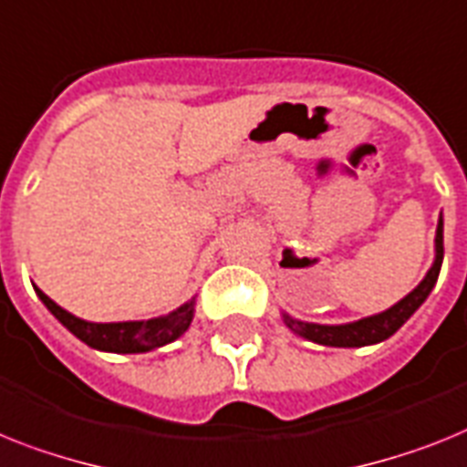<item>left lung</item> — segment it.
<instances>
[{
    "label": "left lung",
    "mask_w": 467,
    "mask_h": 467,
    "mask_svg": "<svg viewBox=\"0 0 467 467\" xmlns=\"http://www.w3.org/2000/svg\"><path fill=\"white\" fill-rule=\"evenodd\" d=\"M441 261H444V221L437 223V237H434V264L427 270V275L422 277L420 285L397 301L394 306L387 308L382 313L368 316V318L354 320V323L344 325H320V323H306V320L292 318L289 313H282V320L287 325L294 335L304 337L308 342L323 344V347H342V348H356V347H370V344L385 342L394 332L401 327L406 320L413 316L418 308L422 306V301L430 296L432 287L437 285L440 277Z\"/></svg>",
    "instance_id": "8db88e82"
}]
</instances>
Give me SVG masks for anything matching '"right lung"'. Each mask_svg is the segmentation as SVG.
Instances as JSON below:
<instances>
[{"label": "right lung", "mask_w": 467, "mask_h": 467, "mask_svg": "<svg viewBox=\"0 0 467 467\" xmlns=\"http://www.w3.org/2000/svg\"><path fill=\"white\" fill-rule=\"evenodd\" d=\"M35 292L66 330L73 332L88 347L97 348V351H109V354H147V351L175 342L192 325L194 304H197V296H192L182 306L171 311L168 316H159V318L125 320V323H89V320L78 318V316L58 306L57 301L49 299L40 287H35Z\"/></svg>", "instance_id": "add662e5"}]
</instances>
